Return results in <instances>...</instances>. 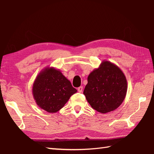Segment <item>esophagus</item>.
<instances>
[{
	"instance_id": "obj_1",
	"label": "esophagus",
	"mask_w": 154,
	"mask_h": 154,
	"mask_svg": "<svg viewBox=\"0 0 154 154\" xmlns=\"http://www.w3.org/2000/svg\"><path fill=\"white\" fill-rule=\"evenodd\" d=\"M78 92H80V93H81V92H82V91H83V87L82 86H80L79 88H78Z\"/></svg>"
}]
</instances>
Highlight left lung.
Here are the masks:
<instances>
[{
    "mask_svg": "<svg viewBox=\"0 0 154 154\" xmlns=\"http://www.w3.org/2000/svg\"><path fill=\"white\" fill-rule=\"evenodd\" d=\"M126 91L127 82L123 72L115 64L103 61L88 76L84 94L92 108L106 113L121 105Z\"/></svg>",
    "mask_w": 154,
    "mask_h": 154,
    "instance_id": "1",
    "label": "left lung"
}]
</instances>
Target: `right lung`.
Instances as JSON below:
<instances>
[{
	"mask_svg": "<svg viewBox=\"0 0 154 154\" xmlns=\"http://www.w3.org/2000/svg\"><path fill=\"white\" fill-rule=\"evenodd\" d=\"M76 91L60 71L53 68L42 71L33 86V95L37 104L49 112L59 111Z\"/></svg>",
	"mask_w": 154,
	"mask_h": 154,
	"instance_id": "obj_1",
	"label": "right lung"
}]
</instances>
